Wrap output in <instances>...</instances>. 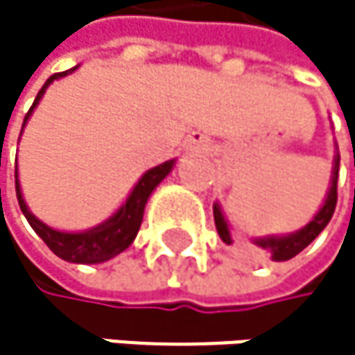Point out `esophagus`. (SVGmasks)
Segmentation results:
<instances>
[{"mask_svg":"<svg viewBox=\"0 0 355 355\" xmlns=\"http://www.w3.org/2000/svg\"><path fill=\"white\" fill-rule=\"evenodd\" d=\"M193 144H196V140H193Z\"/></svg>","mask_w":355,"mask_h":355,"instance_id":"obj_1","label":"esophagus"}]
</instances>
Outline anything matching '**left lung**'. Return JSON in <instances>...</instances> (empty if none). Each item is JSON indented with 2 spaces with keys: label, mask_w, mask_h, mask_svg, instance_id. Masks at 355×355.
<instances>
[{
  "label": "left lung",
  "mask_w": 355,
  "mask_h": 355,
  "mask_svg": "<svg viewBox=\"0 0 355 355\" xmlns=\"http://www.w3.org/2000/svg\"><path fill=\"white\" fill-rule=\"evenodd\" d=\"M338 148L334 153V162H332V176H330V187L326 193V200L322 204V209L315 213L304 227L292 232V234H283V236H262V239H251V243L241 245L243 253L247 257H253V260H262V257H270L272 262H285L292 260L294 255H298L304 247H309L313 241L320 236V232L328 225V221L332 219L334 207H336V181H338ZM213 215H215V225L219 236L225 245H234V239H232L230 225L223 217V211L219 207V202L213 204Z\"/></svg>",
  "instance_id": "left-lung-1"
}]
</instances>
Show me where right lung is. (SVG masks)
<instances>
[{
	"instance_id": "right-lung-1",
	"label": "right lung",
	"mask_w": 355,
	"mask_h": 355,
	"mask_svg": "<svg viewBox=\"0 0 355 355\" xmlns=\"http://www.w3.org/2000/svg\"><path fill=\"white\" fill-rule=\"evenodd\" d=\"M76 67H72V70H67V72L53 74L44 83V87L40 89V93L35 95V102H33V106L29 108V112H27V116L23 121V128L29 121L33 108L40 104V100H42V95L46 93V89L55 80L72 74ZM21 134H23V130H21ZM172 168H174V159L164 162V164H159V166H155L151 170H146L140 176V181L134 185V189L130 191L128 200L121 204V207L106 221L98 223L95 227L83 230V232H61V230H55V227L46 225L44 221H40L25 204L21 183H19V170L15 174L17 176V198H19V207H21L25 219L29 221V225L35 230V234L49 245V249L57 257H61V260H65V262H72V264H102V262L110 260V257L119 255L121 251H125L134 243L138 230H140V223H142V215H144V207H146L148 196H151L155 191V187L172 172Z\"/></svg>"
}]
</instances>
